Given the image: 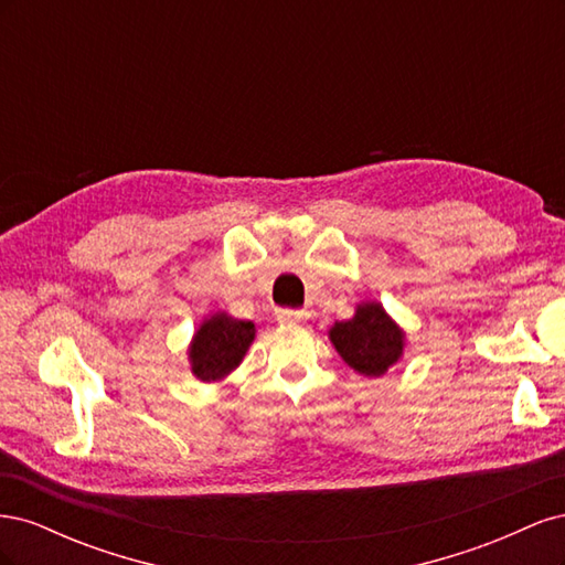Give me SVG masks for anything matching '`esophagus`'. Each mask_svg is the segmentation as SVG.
<instances>
[{
  "instance_id": "1",
  "label": "esophagus",
  "mask_w": 565,
  "mask_h": 565,
  "mask_svg": "<svg viewBox=\"0 0 565 565\" xmlns=\"http://www.w3.org/2000/svg\"><path fill=\"white\" fill-rule=\"evenodd\" d=\"M276 316H278L280 322H303L306 318H309V311H303V309H280V311H276Z\"/></svg>"
}]
</instances>
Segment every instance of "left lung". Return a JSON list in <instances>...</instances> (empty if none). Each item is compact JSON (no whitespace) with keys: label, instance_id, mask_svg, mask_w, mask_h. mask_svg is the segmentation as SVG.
Listing matches in <instances>:
<instances>
[{"label":"left lung","instance_id":"left-lung-1","mask_svg":"<svg viewBox=\"0 0 565 565\" xmlns=\"http://www.w3.org/2000/svg\"><path fill=\"white\" fill-rule=\"evenodd\" d=\"M334 351L363 377H382L405 353V330L377 299L355 306L349 320H337L328 332Z\"/></svg>","mask_w":565,"mask_h":565}]
</instances>
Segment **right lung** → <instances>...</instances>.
<instances>
[{
	"label": "right lung",
	"instance_id": "add662e5",
	"mask_svg": "<svg viewBox=\"0 0 565 565\" xmlns=\"http://www.w3.org/2000/svg\"><path fill=\"white\" fill-rule=\"evenodd\" d=\"M254 337L256 328L252 320L233 318L226 311L204 318L188 344V363H191L193 377L204 384L226 380L235 367H241Z\"/></svg>",
	"mask_w": 565,
	"mask_h": 565
}]
</instances>
